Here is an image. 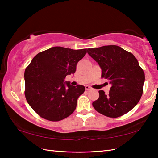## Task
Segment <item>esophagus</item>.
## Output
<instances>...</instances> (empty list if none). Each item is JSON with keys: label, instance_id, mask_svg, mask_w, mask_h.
<instances>
[{"label": "esophagus", "instance_id": "34e87169", "mask_svg": "<svg viewBox=\"0 0 158 158\" xmlns=\"http://www.w3.org/2000/svg\"><path fill=\"white\" fill-rule=\"evenodd\" d=\"M85 90H90L92 89L91 87H90L89 85H85Z\"/></svg>", "mask_w": 158, "mask_h": 158}]
</instances>
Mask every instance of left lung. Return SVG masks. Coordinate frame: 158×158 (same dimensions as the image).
I'll list each match as a JSON object with an SVG mask.
<instances>
[{
    "mask_svg": "<svg viewBox=\"0 0 158 158\" xmlns=\"http://www.w3.org/2000/svg\"><path fill=\"white\" fill-rule=\"evenodd\" d=\"M88 53L102 69V77L111 84L105 94L99 91L93 106L99 113L110 118L127 114L137 105L143 93L145 74L132 53L116 45L88 49Z\"/></svg>",
    "mask_w": 158,
    "mask_h": 158,
    "instance_id": "left-lung-1",
    "label": "left lung"
}]
</instances>
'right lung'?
Masks as SVG:
<instances>
[{
  "mask_svg": "<svg viewBox=\"0 0 158 158\" xmlns=\"http://www.w3.org/2000/svg\"><path fill=\"white\" fill-rule=\"evenodd\" d=\"M86 52V49L54 47L33 58L24 73V93L29 105L40 116L59 121L75 110L77 99L85 87L73 86L64 79L75 73L77 63Z\"/></svg>",
  "mask_w": 158,
  "mask_h": 158,
  "instance_id": "1",
  "label": "right lung"
}]
</instances>
